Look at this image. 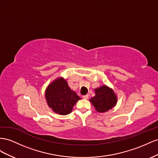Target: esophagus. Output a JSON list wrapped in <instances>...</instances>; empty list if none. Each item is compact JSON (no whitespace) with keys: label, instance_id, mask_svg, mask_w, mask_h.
<instances>
[{"label":"esophagus","instance_id":"esophagus-1","mask_svg":"<svg viewBox=\"0 0 158 158\" xmlns=\"http://www.w3.org/2000/svg\"><path fill=\"white\" fill-rule=\"evenodd\" d=\"M82 98H83L84 99H88V95H84V96H82Z\"/></svg>","mask_w":158,"mask_h":158}]
</instances>
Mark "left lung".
Instances as JSON below:
<instances>
[{
  "instance_id": "left-lung-1",
  "label": "left lung",
  "mask_w": 158,
  "mask_h": 158,
  "mask_svg": "<svg viewBox=\"0 0 158 158\" xmlns=\"http://www.w3.org/2000/svg\"><path fill=\"white\" fill-rule=\"evenodd\" d=\"M95 96L89 100L97 112H106L114 108L117 103V96L113 89L108 86H102L95 89Z\"/></svg>"
}]
</instances>
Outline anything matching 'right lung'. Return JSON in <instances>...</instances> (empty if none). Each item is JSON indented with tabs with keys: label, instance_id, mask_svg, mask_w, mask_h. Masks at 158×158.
Masks as SVG:
<instances>
[{
	"label": "right lung",
	"instance_id": "right-lung-1",
	"mask_svg": "<svg viewBox=\"0 0 158 158\" xmlns=\"http://www.w3.org/2000/svg\"><path fill=\"white\" fill-rule=\"evenodd\" d=\"M48 106L55 113L60 115L70 114L80 98L72 91L66 80L60 77L51 82L45 91Z\"/></svg>",
	"mask_w": 158,
	"mask_h": 158
}]
</instances>
